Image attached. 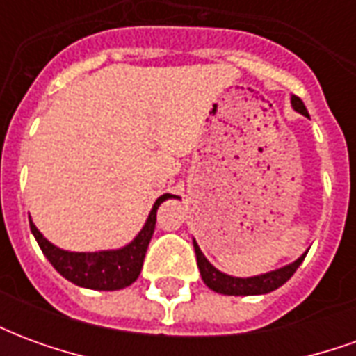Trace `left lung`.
I'll return each instance as SVG.
<instances>
[{
    "label": "left lung",
    "mask_w": 356,
    "mask_h": 356,
    "mask_svg": "<svg viewBox=\"0 0 356 356\" xmlns=\"http://www.w3.org/2000/svg\"><path fill=\"white\" fill-rule=\"evenodd\" d=\"M291 106H293V110H298L299 114L309 116V112H307L303 101H301L299 97H296V95L291 97ZM193 244L194 252H196V263H198V268H200L204 284L208 286L209 290L217 291V293H225V296H259V293H268V291L276 290V288H280L284 282L290 280L307 255L303 254L298 261L290 263V265H286V267L282 268L270 270V273H265V275L252 276V278H236V276H229L225 275V273H221V270H217V268L204 257L202 250L198 248V244H196V240H194Z\"/></svg>",
    "instance_id": "1"
}]
</instances>
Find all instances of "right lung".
I'll list each match as a JSON object with an SVG mask.
<instances>
[{
  "label": "right lung",
  "instance_id": "add662e5",
  "mask_svg": "<svg viewBox=\"0 0 356 356\" xmlns=\"http://www.w3.org/2000/svg\"><path fill=\"white\" fill-rule=\"evenodd\" d=\"M168 198H171V194H163L154 202L143 231L127 246L120 248V250L66 252V250L53 246L47 238H43V234L35 229L32 221H30V231L42 248L43 255L66 280H70L81 288H89V290H122L139 278L147 248L154 234L156 211L160 208V204Z\"/></svg>",
  "mask_w": 356,
  "mask_h": 356
}]
</instances>
